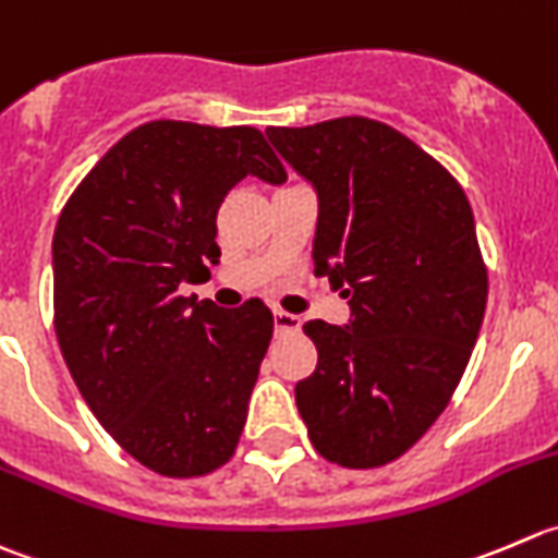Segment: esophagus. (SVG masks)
Masks as SVG:
<instances>
[{
    "mask_svg": "<svg viewBox=\"0 0 558 558\" xmlns=\"http://www.w3.org/2000/svg\"><path fill=\"white\" fill-rule=\"evenodd\" d=\"M274 325H277V333H295V330H301V317L284 312V308H277L274 312Z\"/></svg>",
    "mask_w": 558,
    "mask_h": 558,
    "instance_id": "obj_1",
    "label": "esophagus"
}]
</instances>
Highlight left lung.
<instances>
[{
	"instance_id": "1",
	"label": "left lung",
	"mask_w": 558,
	"mask_h": 558,
	"mask_svg": "<svg viewBox=\"0 0 558 558\" xmlns=\"http://www.w3.org/2000/svg\"><path fill=\"white\" fill-rule=\"evenodd\" d=\"M266 135L317 190L314 274L344 287L352 308L347 328L303 325L317 368L295 385L298 412L330 464L385 466L442 415L477 341L488 268L472 206L442 162L385 121Z\"/></svg>"
}]
</instances>
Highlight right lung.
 <instances>
[{"label": "right lung", "mask_w": 558, "mask_h": 558, "mask_svg": "<svg viewBox=\"0 0 558 558\" xmlns=\"http://www.w3.org/2000/svg\"><path fill=\"white\" fill-rule=\"evenodd\" d=\"M279 184L260 130L154 119L99 157L53 233V328L105 432L165 477H203L239 448L274 336L263 301L181 295L219 263L217 214L244 175Z\"/></svg>", "instance_id": "add662e5"}]
</instances>
